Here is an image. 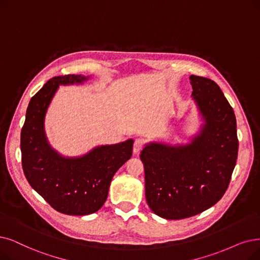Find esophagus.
<instances>
[{"mask_svg":"<svg viewBox=\"0 0 260 260\" xmlns=\"http://www.w3.org/2000/svg\"><path fill=\"white\" fill-rule=\"evenodd\" d=\"M144 147V142L143 140L141 139H138L134 141V144H133V153L134 154H138Z\"/></svg>","mask_w":260,"mask_h":260,"instance_id":"34e87169","label":"esophagus"}]
</instances>
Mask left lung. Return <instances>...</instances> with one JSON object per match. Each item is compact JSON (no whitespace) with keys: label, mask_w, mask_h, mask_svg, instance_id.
Listing matches in <instances>:
<instances>
[{"label":"left lung","mask_w":260,"mask_h":260,"mask_svg":"<svg viewBox=\"0 0 260 260\" xmlns=\"http://www.w3.org/2000/svg\"><path fill=\"white\" fill-rule=\"evenodd\" d=\"M190 81L203 120L199 133L188 144L147 143L140 155L147 204L166 220L196 215L219 202L238 157L236 116L223 91L210 79Z\"/></svg>","instance_id":"1"}]
</instances>
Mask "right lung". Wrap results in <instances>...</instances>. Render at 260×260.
I'll return each mask as SVG.
<instances>
[{"mask_svg": "<svg viewBox=\"0 0 260 260\" xmlns=\"http://www.w3.org/2000/svg\"><path fill=\"white\" fill-rule=\"evenodd\" d=\"M89 78L50 79L30 99L21 131L22 168L28 183L52 208L69 215L98 211L108 199L113 176L132 155V139L101 145L80 157H64L49 144L45 118L59 85L82 84Z\"/></svg>", "mask_w": 260, "mask_h": 260, "instance_id": "right-lung-1", "label": "right lung"}]
</instances>
